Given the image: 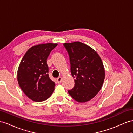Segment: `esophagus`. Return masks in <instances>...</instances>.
Masks as SVG:
<instances>
[{
  "label": "esophagus",
  "instance_id": "esophagus-1",
  "mask_svg": "<svg viewBox=\"0 0 133 133\" xmlns=\"http://www.w3.org/2000/svg\"><path fill=\"white\" fill-rule=\"evenodd\" d=\"M61 81H62V77H58L57 79V83L58 84H60Z\"/></svg>",
  "mask_w": 133,
  "mask_h": 133
}]
</instances>
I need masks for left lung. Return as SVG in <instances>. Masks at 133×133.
<instances>
[{
  "instance_id": "1",
  "label": "left lung",
  "mask_w": 133,
  "mask_h": 133,
  "mask_svg": "<svg viewBox=\"0 0 133 133\" xmlns=\"http://www.w3.org/2000/svg\"><path fill=\"white\" fill-rule=\"evenodd\" d=\"M63 45L69 54L71 73L75 79V86L68 92L78 102L90 101L104 82L105 72L101 58L94 50L79 42Z\"/></svg>"
}]
</instances>
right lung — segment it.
<instances>
[{"label": "right lung", "instance_id": "obj_1", "mask_svg": "<svg viewBox=\"0 0 133 133\" xmlns=\"http://www.w3.org/2000/svg\"><path fill=\"white\" fill-rule=\"evenodd\" d=\"M57 44L34 46L27 51L18 67L19 85L27 96L35 102L46 100L54 90L55 83L48 75L46 60Z\"/></svg>", "mask_w": 133, "mask_h": 133}]
</instances>
